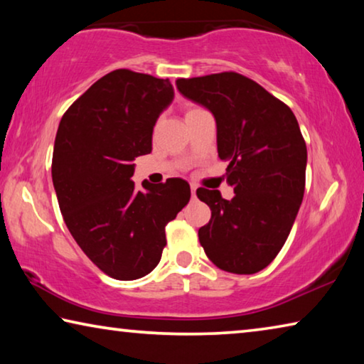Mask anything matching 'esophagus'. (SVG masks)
<instances>
[{
	"mask_svg": "<svg viewBox=\"0 0 364 364\" xmlns=\"http://www.w3.org/2000/svg\"><path fill=\"white\" fill-rule=\"evenodd\" d=\"M191 196H193V199H196V186H194V184L191 186Z\"/></svg>",
	"mask_w": 364,
	"mask_h": 364,
	"instance_id": "1",
	"label": "esophagus"
}]
</instances>
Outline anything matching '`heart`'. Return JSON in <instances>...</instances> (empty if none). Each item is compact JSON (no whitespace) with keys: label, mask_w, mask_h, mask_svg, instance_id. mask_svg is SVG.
<instances>
[{"label":"heart","mask_w":364,"mask_h":364,"mask_svg":"<svg viewBox=\"0 0 364 364\" xmlns=\"http://www.w3.org/2000/svg\"><path fill=\"white\" fill-rule=\"evenodd\" d=\"M191 110H194V109H191ZM191 110H189V112H191Z\"/></svg>","instance_id":"heart-1"}]
</instances>
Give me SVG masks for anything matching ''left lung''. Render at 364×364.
Segmentation results:
<instances>
[{"instance_id": "obj_1", "label": "left lung", "mask_w": 364, "mask_h": 364, "mask_svg": "<svg viewBox=\"0 0 364 364\" xmlns=\"http://www.w3.org/2000/svg\"><path fill=\"white\" fill-rule=\"evenodd\" d=\"M180 93L210 110L218 157L226 160L231 200L197 189L212 218L199 241L213 264L254 274L279 254L305 191L306 144L291 109L254 80L236 72L178 78Z\"/></svg>"}]
</instances>
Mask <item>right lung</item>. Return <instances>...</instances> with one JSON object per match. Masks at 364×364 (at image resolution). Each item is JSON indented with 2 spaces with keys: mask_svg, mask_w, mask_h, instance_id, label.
<instances>
[{
  "mask_svg": "<svg viewBox=\"0 0 364 364\" xmlns=\"http://www.w3.org/2000/svg\"><path fill=\"white\" fill-rule=\"evenodd\" d=\"M168 78L119 69L91 85L60 119L53 184L67 228L86 257L110 278L133 281L157 267L165 226L188 204L181 178L144 181L133 160L152 151L159 115L173 101Z\"/></svg>",
  "mask_w": 364,
  "mask_h": 364,
  "instance_id": "add662e5",
  "label": "right lung"
}]
</instances>
